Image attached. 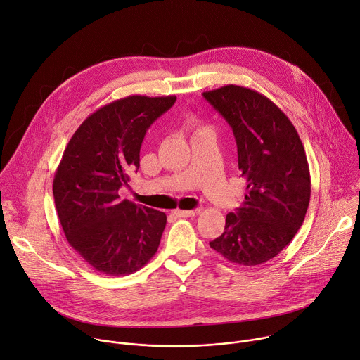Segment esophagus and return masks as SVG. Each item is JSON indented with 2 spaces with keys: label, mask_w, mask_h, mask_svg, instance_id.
Segmentation results:
<instances>
[{
  "label": "esophagus",
  "mask_w": 360,
  "mask_h": 360,
  "mask_svg": "<svg viewBox=\"0 0 360 360\" xmlns=\"http://www.w3.org/2000/svg\"><path fill=\"white\" fill-rule=\"evenodd\" d=\"M172 215H175L176 218H191L195 215V211H181V210H176V211H172Z\"/></svg>",
  "instance_id": "1"
}]
</instances>
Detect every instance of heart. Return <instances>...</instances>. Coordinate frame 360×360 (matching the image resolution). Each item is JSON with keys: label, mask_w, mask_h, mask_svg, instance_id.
Segmentation results:
<instances>
[{"label": "heart", "mask_w": 360, "mask_h": 360, "mask_svg": "<svg viewBox=\"0 0 360 360\" xmlns=\"http://www.w3.org/2000/svg\"><path fill=\"white\" fill-rule=\"evenodd\" d=\"M192 128H193L195 134H196V132H200V131H205V129H210L208 127H203V125H200L198 121H193V122H192Z\"/></svg>", "instance_id": "heart-1"}]
</instances>
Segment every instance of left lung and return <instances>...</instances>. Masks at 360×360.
I'll return each instance as SVG.
<instances>
[{"label": "left lung", "mask_w": 360, "mask_h": 360, "mask_svg": "<svg viewBox=\"0 0 360 360\" xmlns=\"http://www.w3.org/2000/svg\"><path fill=\"white\" fill-rule=\"evenodd\" d=\"M203 96L231 125L246 179L242 207L226 215L210 246L236 265L265 264L290 243L309 207L303 143L283 111L258 91L231 84Z\"/></svg>", "instance_id": "1"}]
</instances>
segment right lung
<instances>
[{
    "label": "right lung",
    "mask_w": 360,
    "mask_h": 360,
    "mask_svg": "<svg viewBox=\"0 0 360 360\" xmlns=\"http://www.w3.org/2000/svg\"><path fill=\"white\" fill-rule=\"evenodd\" d=\"M175 95H129L92 112L71 136L56 171L53 192L68 243L95 271L125 276L157 253L167 215L121 200L118 191L139 167L150 124Z\"/></svg>",
    "instance_id": "1"
}]
</instances>
